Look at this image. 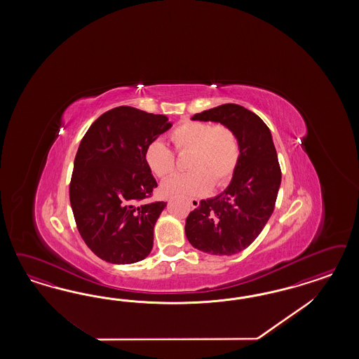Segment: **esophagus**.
<instances>
[{
    "mask_svg": "<svg viewBox=\"0 0 359 359\" xmlns=\"http://www.w3.org/2000/svg\"><path fill=\"white\" fill-rule=\"evenodd\" d=\"M189 204L192 208H197L200 205V201L197 198H189Z\"/></svg>",
    "mask_w": 359,
    "mask_h": 359,
    "instance_id": "esophagus-1",
    "label": "esophagus"
}]
</instances>
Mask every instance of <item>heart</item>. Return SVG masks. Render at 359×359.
Wrapping results in <instances>:
<instances>
[{
	"instance_id": "heart-1",
	"label": "heart",
	"mask_w": 359,
	"mask_h": 359,
	"mask_svg": "<svg viewBox=\"0 0 359 359\" xmlns=\"http://www.w3.org/2000/svg\"><path fill=\"white\" fill-rule=\"evenodd\" d=\"M175 149L192 151L188 172L175 175L162 184L165 196H200L215 185L226 184L238 165L239 141L229 126L205 121H184L170 133ZM144 161L154 174L165 179L176 170V155L163 141L146 147Z\"/></svg>"
}]
</instances>
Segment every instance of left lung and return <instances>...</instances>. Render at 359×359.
I'll use <instances>...</instances> for the list:
<instances>
[{
	"mask_svg": "<svg viewBox=\"0 0 359 359\" xmlns=\"http://www.w3.org/2000/svg\"><path fill=\"white\" fill-rule=\"evenodd\" d=\"M192 120L229 126L238 137L241 154L228 188L201 200L188 215L185 236L197 250L233 255L250 246L273 212L282 172L271 131L255 113L237 104L204 110Z\"/></svg>",
	"mask_w": 359,
	"mask_h": 359,
	"instance_id": "1",
	"label": "left lung"
}]
</instances>
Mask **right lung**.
Wrapping results in <instances>:
<instances>
[{
  "label": "right lung",
  "mask_w": 359,
  "mask_h": 359,
  "mask_svg": "<svg viewBox=\"0 0 359 359\" xmlns=\"http://www.w3.org/2000/svg\"><path fill=\"white\" fill-rule=\"evenodd\" d=\"M171 126L163 114L118 107L100 116L80 142L69 201L81 238L102 261L130 264L150 254L167 203H143L158 187L144 151Z\"/></svg>",
  "instance_id": "right-lung-1"
}]
</instances>
